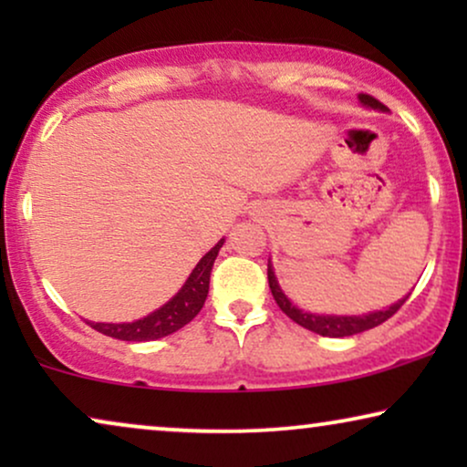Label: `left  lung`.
I'll return each mask as SVG.
<instances>
[{"label":"left lung","mask_w":467,"mask_h":467,"mask_svg":"<svg viewBox=\"0 0 467 467\" xmlns=\"http://www.w3.org/2000/svg\"><path fill=\"white\" fill-rule=\"evenodd\" d=\"M359 101H361V106L372 108V110H379V112L389 110L385 104H380V101L374 99L372 95L359 93ZM267 283H270L274 299H276L280 310H283L286 317L293 318V321H296L297 325H302V327L315 331V334H318V336H327V337L355 336V334H361V331L379 327L380 323H385L387 318H391L395 312H398L401 306H404L406 299L410 297V293H408L406 297L398 299V302L389 306L387 310H374V312H368V315H353V317H347V315H312V312H306L302 308H297V306L285 296L283 289H280L278 280H276V274H274L272 261H267Z\"/></svg>","instance_id":"obj_1"}]
</instances>
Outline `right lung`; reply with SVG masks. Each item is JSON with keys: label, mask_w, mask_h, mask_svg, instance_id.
<instances>
[{"label": "right lung", "mask_w": 467, "mask_h": 467, "mask_svg": "<svg viewBox=\"0 0 467 467\" xmlns=\"http://www.w3.org/2000/svg\"><path fill=\"white\" fill-rule=\"evenodd\" d=\"M223 242H225V238L216 242V244L203 254L200 264L193 267V272L189 274L187 280H184L181 291H178L168 304H163L161 308H157L155 312H150V315L138 318V321L133 323H87L91 325L93 329H98L99 334L117 337V340L125 342H150L174 334V331L193 321L197 312L202 310L203 302H206L210 289V272H213L214 259L221 251Z\"/></svg>", "instance_id": "obj_1"}]
</instances>
